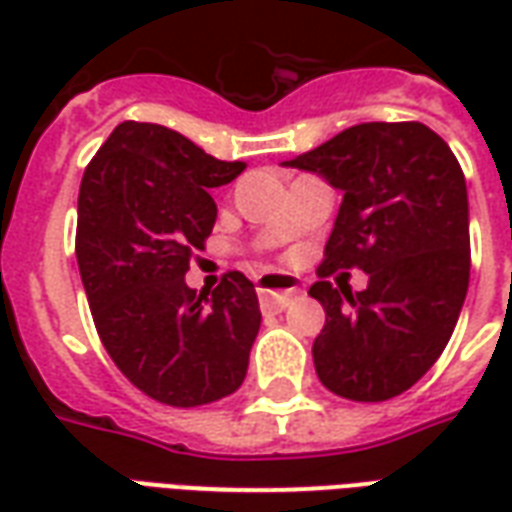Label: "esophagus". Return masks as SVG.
Returning <instances> with one entry per match:
<instances>
[{
    "instance_id": "1",
    "label": "esophagus",
    "mask_w": 512,
    "mask_h": 512,
    "mask_svg": "<svg viewBox=\"0 0 512 512\" xmlns=\"http://www.w3.org/2000/svg\"><path fill=\"white\" fill-rule=\"evenodd\" d=\"M260 304H263V310L268 312H279L288 307L290 301L296 299L301 293V288L296 285V279L288 277V274H266V277L260 279Z\"/></svg>"
}]
</instances>
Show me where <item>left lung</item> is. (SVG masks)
I'll return each instance as SVG.
<instances>
[{"mask_svg":"<svg viewBox=\"0 0 512 512\" xmlns=\"http://www.w3.org/2000/svg\"><path fill=\"white\" fill-rule=\"evenodd\" d=\"M285 167L318 172L343 191L318 282L326 310L312 343L315 373L334 395L381 403L403 395L450 343L469 288V200L458 158L422 123H359ZM362 267V294L331 288Z\"/></svg>","mask_w":512,"mask_h":512,"instance_id":"obj_1","label":"left lung"}]
</instances>
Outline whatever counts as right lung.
Returning a JSON list of instances; mask_svg holds the SVG:
<instances>
[{"label": "right lung", "instance_id": "1", "mask_svg": "<svg viewBox=\"0 0 512 512\" xmlns=\"http://www.w3.org/2000/svg\"><path fill=\"white\" fill-rule=\"evenodd\" d=\"M244 169L136 120L84 169L76 260L95 329L120 373L164 406L216 403L244 384L260 329L255 285L227 271L208 296L183 279L216 222L211 189Z\"/></svg>", "mask_w": 512, "mask_h": 512}]
</instances>
